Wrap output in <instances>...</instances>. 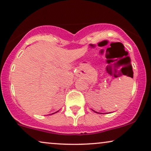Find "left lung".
<instances>
[{
    "mask_svg": "<svg viewBox=\"0 0 151 151\" xmlns=\"http://www.w3.org/2000/svg\"><path fill=\"white\" fill-rule=\"evenodd\" d=\"M129 58V60H130V62H129V63H128V64H129V67H130V70L131 71V77H133V71H132V66H131V64H130V57H128ZM93 110V109H92ZM93 111H94V112H96V113H98V114H99V112H97V111H94V110H93ZM100 114H103V113H100Z\"/></svg>",
    "mask_w": 151,
    "mask_h": 151,
    "instance_id": "8db88e82",
    "label": "left lung"
}]
</instances>
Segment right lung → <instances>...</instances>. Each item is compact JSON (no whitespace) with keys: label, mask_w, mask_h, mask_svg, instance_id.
Here are the masks:
<instances>
[{"label":"right lung","mask_w":151,"mask_h":151,"mask_svg":"<svg viewBox=\"0 0 151 151\" xmlns=\"http://www.w3.org/2000/svg\"><path fill=\"white\" fill-rule=\"evenodd\" d=\"M58 111H56V112H58ZM56 112H55V113H56ZM52 114H54V113H52Z\"/></svg>","instance_id":"obj_1"}]
</instances>
